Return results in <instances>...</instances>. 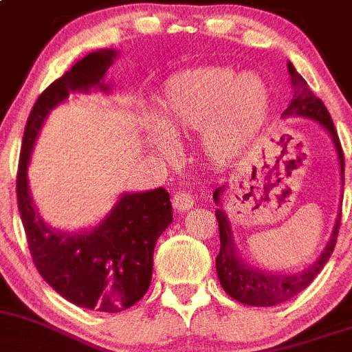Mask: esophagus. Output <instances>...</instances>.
I'll return each mask as SVG.
<instances>
[{
    "mask_svg": "<svg viewBox=\"0 0 352 352\" xmlns=\"http://www.w3.org/2000/svg\"><path fill=\"white\" fill-rule=\"evenodd\" d=\"M172 204L177 210H189L195 206V197L188 191H177L172 198Z\"/></svg>",
    "mask_w": 352,
    "mask_h": 352,
    "instance_id": "esophagus-1",
    "label": "esophagus"
}]
</instances>
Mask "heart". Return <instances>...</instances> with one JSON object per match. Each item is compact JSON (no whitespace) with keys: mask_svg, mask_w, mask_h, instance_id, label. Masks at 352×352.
Segmentation results:
<instances>
[{"mask_svg":"<svg viewBox=\"0 0 352 352\" xmlns=\"http://www.w3.org/2000/svg\"><path fill=\"white\" fill-rule=\"evenodd\" d=\"M271 94L256 72L200 67L164 83L151 122L148 145L166 151V134L200 131L201 151L212 163L228 164L252 148L269 120Z\"/></svg>","mask_w":352,"mask_h":352,"instance_id":"b5f03b06","label":"heart"}]
</instances>
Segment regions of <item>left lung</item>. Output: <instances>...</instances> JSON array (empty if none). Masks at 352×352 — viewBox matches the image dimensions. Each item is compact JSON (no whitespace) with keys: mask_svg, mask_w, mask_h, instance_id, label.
Here are the masks:
<instances>
[{"mask_svg":"<svg viewBox=\"0 0 352 352\" xmlns=\"http://www.w3.org/2000/svg\"><path fill=\"white\" fill-rule=\"evenodd\" d=\"M287 69H289L290 83H292L294 96H292V100L289 102L282 117L307 118V120L319 124L329 134L333 146H335V152H337L338 164H340L342 186H344V154H342L340 140H338V134L335 131V125H333L328 109H326L322 100L317 99L311 94L307 81L298 74V70L294 69L292 63H287ZM225 189H227V184L216 188V191L212 193L214 204L218 206L216 219H218L219 243H221V248H219L218 256H216V271H218L219 283L225 289V292L230 298H234L235 301H239L243 305H250V307H274V305H280L287 301V299L294 298L301 290L307 289L314 282V278L322 271V267L329 261V256H331L333 250H335L342 212L337 214L335 227H333L331 235H329V241L326 243L320 255L317 256L316 262H311L308 267L296 271V273L267 271V269L252 265L239 255V250L235 246L232 221L228 218L225 207H223Z\"/></svg>","mask_w":352,"mask_h":352,"instance_id":"8db88e82","label":"left lung"}]
</instances>
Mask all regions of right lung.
I'll return each mask as SVG.
<instances>
[{
	"label": "right lung",
	"instance_id": "right-lung-1",
	"mask_svg": "<svg viewBox=\"0 0 352 352\" xmlns=\"http://www.w3.org/2000/svg\"><path fill=\"white\" fill-rule=\"evenodd\" d=\"M117 56L115 49L87 54L42 91L24 127L17 173V206L41 276L70 303L108 314L133 307L148 290L155 243L173 221L170 195L164 188L122 193L96 227L63 232L38 214L30 191L28 166L49 113L70 94H108L106 74Z\"/></svg>",
	"mask_w": 352,
	"mask_h": 352
}]
</instances>
